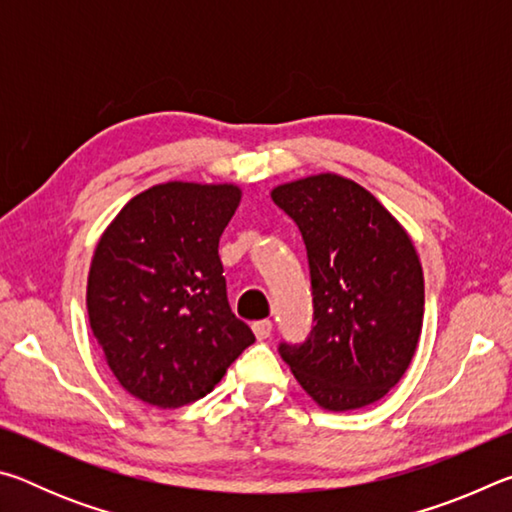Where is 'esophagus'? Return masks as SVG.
<instances>
[{"mask_svg": "<svg viewBox=\"0 0 512 512\" xmlns=\"http://www.w3.org/2000/svg\"><path fill=\"white\" fill-rule=\"evenodd\" d=\"M253 332H255V336L259 341H264V339H268V336H271V332H273V323L271 320H257V323H253Z\"/></svg>", "mask_w": 512, "mask_h": 512, "instance_id": "34e87169", "label": "esophagus"}]
</instances>
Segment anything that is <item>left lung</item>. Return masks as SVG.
I'll list each match as a JSON object with an SVG mask.
<instances>
[{
    "label": "left lung",
    "mask_w": 512,
    "mask_h": 512,
    "mask_svg": "<svg viewBox=\"0 0 512 512\" xmlns=\"http://www.w3.org/2000/svg\"><path fill=\"white\" fill-rule=\"evenodd\" d=\"M307 248L314 325L280 343L300 386L327 411L384 397L418 348L424 277L409 235L361 185L320 173L273 189Z\"/></svg>",
    "instance_id": "1"
}]
</instances>
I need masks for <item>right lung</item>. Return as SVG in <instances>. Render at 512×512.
Listing matches in <instances>:
<instances>
[{"label":"right lung","instance_id":"add662e5","mask_svg":"<svg viewBox=\"0 0 512 512\" xmlns=\"http://www.w3.org/2000/svg\"><path fill=\"white\" fill-rule=\"evenodd\" d=\"M239 198L235 185H155L103 232L88 277L90 327L137 400L192 404L255 343L232 314L219 257Z\"/></svg>","mask_w":512,"mask_h":512}]
</instances>
